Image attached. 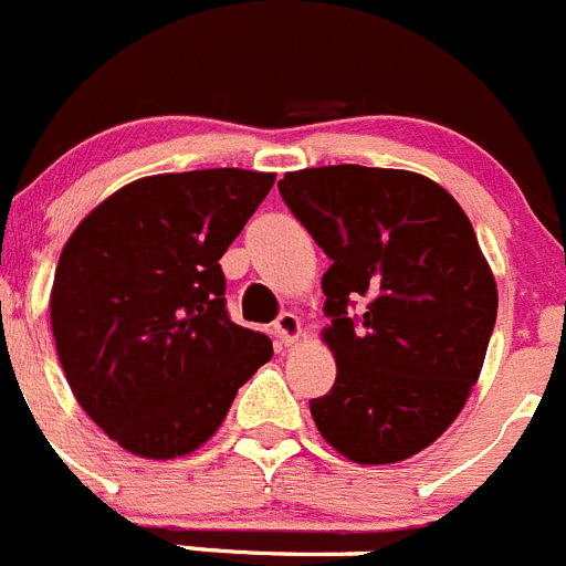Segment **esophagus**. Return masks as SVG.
Returning <instances> with one entry per match:
<instances>
[{
	"mask_svg": "<svg viewBox=\"0 0 566 566\" xmlns=\"http://www.w3.org/2000/svg\"><path fill=\"white\" fill-rule=\"evenodd\" d=\"M273 333H276L279 344L290 346L295 338H298V333H302V321H298V315L295 313H282L276 318V324H273Z\"/></svg>",
	"mask_w": 566,
	"mask_h": 566,
	"instance_id": "1",
	"label": "esophagus"
}]
</instances>
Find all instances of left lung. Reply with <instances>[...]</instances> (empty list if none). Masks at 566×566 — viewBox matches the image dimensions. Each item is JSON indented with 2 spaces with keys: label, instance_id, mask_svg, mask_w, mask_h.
Here are the masks:
<instances>
[{
  "label": "left lung",
  "instance_id": "left-lung-1",
  "mask_svg": "<svg viewBox=\"0 0 566 566\" xmlns=\"http://www.w3.org/2000/svg\"><path fill=\"white\" fill-rule=\"evenodd\" d=\"M279 195L329 256L321 279L333 389L321 437L360 465L417 454L454 422L482 371L496 282L460 202L400 169L290 171Z\"/></svg>",
  "mask_w": 566,
  "mask_h": 566
}]
</instances>
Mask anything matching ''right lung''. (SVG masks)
Instances as JSON below:
<instances>
[{"instance_id": "1", "label": "right lung", "mask_w": 566, "mask_h": 566, "mask_svg": "<svg viewBox=\"0 0 566 566\" xmlns=\"http://www.w3.org/2000/svg\"><path fill=\"white\" fill-rule=\"evenodd\" d=\"M273 180L245 169L144 177L61 251L50 295L61 369L81 409L132 454H191L271 360V338L228 315L220 259Z\"/></svg>"}]
</instances>
